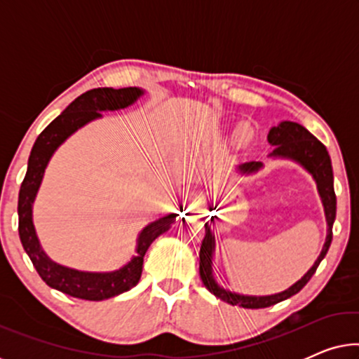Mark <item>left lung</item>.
<instances>
[{
    "label": "left lung",
    "instance_id": "8db88e82",
    "mask_svg": "<svg viewBox=\"0 0 359 359\" xmlns=\"http://www.w3.org/2000/svg\"><path fill=\"white\" fill-rule=\"evenodd\" d=\"M268 142L274 145V150L271 156H283V158H291L297 163H301L309 173H312L313 180L317 181L318 194H320L323 208H325L327 215V240L323 243V248L320 255H318L317 262L313 263V266L299 279L296 284H292L291 287L286 291L273 294V296H242V294H235L230 291H225L214 281L212 278V253L215 247L214 235L210 233L209 225L205 224V235L201 245L199 252V274L203 279L204 286L209 289V292H212L215 297L222 299L224 302L232 304V306H240L243 309H264L274 304L286 301V299L292 297L294 294H297L306 284L311 281L313 273L317 271L318 264L330 248L332 243V227L335 222L337 215V196L335 189H333V170H332V160L330 155L325 149V145L320 140L316 139L306 127H302L297 122L284 121L278 127H271L268 134ZM262 168L259 161H248L238 166V171L242 173H253Z\"/></svg>",
    "mask_w": 359,
    "mask_h": 359
}]
</instances>
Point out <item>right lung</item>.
Segmentation results:
<instances>
[{"instance_id":"add662e5","label":"right lung","mask_w":359,"mask_h":359,"mask_svg":"<svg viewBox=\"0 0 359 359\" xmlns=\"http://www.w3.org/2000/svg\"><path fill=\"white\" fill-rule=\"evenodd\" d=\"M144 95L139 88H95L78 96L60 116L55 117L37 137L27 161V173L19 189L18 215H19V238L26 253L31 258L39 276L50 286L72 297L85 301H104V299L119 296L129 291L139 283L144 266V257L151 242L170 229L175 222V214L161 217L147 225L137 240V257L130 259L126 266L112 273H86L62 266L52 262L43 253L32 224V204L41 186L43 171L58 149L73 132L80 129L96 117H101L102 111L124 109L130 106L137 97Z\"/></svg>"}]
</instances>
